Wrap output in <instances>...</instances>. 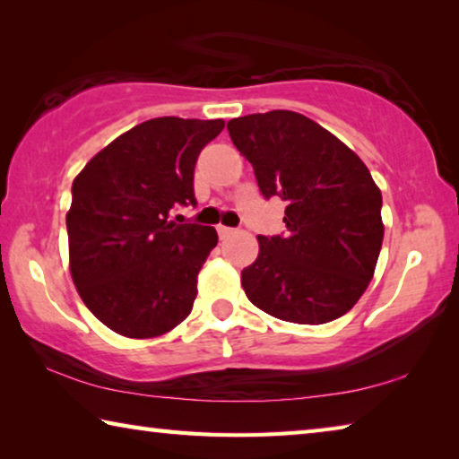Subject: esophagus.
Instances as JSON below:
<instances>
[{"instance_id":"1","label":"esophagus","mask_w":459,"mask_h":459,"mask_svg":"<svg viewBox=\"0 0 459 459\" xmlns=\"http://www.w3.org/2000/svg\"><path fill=\"white\" fill-rule=\"evenodd\" d=\"M216 230H219V237L221 238H229L230 235H235V229L224 227V224H219V227H216Z\"/></svg>"}]
</instances>
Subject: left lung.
Instances as JSON below:
<instances>
[{"instance_id": "obj_1", "label": "left lung", "mask_w": 459, "mask_h": 459, "mask_svg": "<svg viewBox=\"0 0 459 459\" xmlns=\"http://www.w3.org/2000/svg\"><path fill=\"white\" fill-rule=\"evenodd\" d=\"M263 196L285 200V237H257L240 273L253 306L293 324H325L367 291L383 245L378 186L351 147L295 111L227 123Z\"/></svg>"}]
</instances>
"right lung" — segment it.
<instances>
[{"mask_svg":"<svg viewBox=\"0 0 459 459\" xmlns=\"http://www.w3.org/2000/svg\"><path fill=\"white\" fill-rule=\"evenodd\" d=\"M222 119L158 117L103 147L73 182L71 275L92 316L127 338H155L192 312L214 227L176 224L194 204V166Z\"/></svg>","mask_w":459,"mask_h":459,"instance_id":"1","label":"right lung"}]
</instances>
